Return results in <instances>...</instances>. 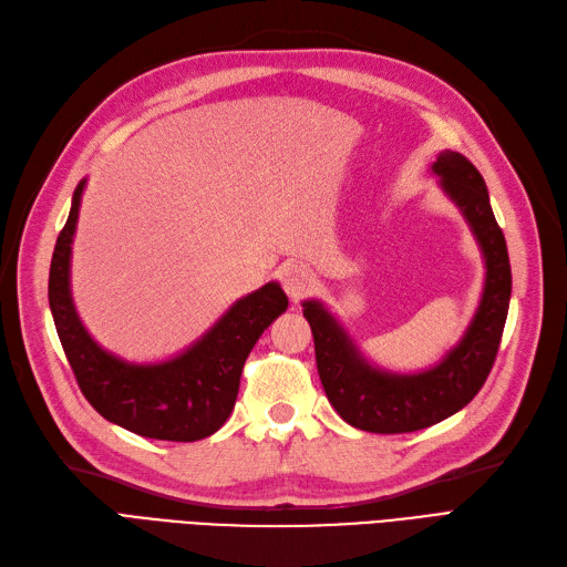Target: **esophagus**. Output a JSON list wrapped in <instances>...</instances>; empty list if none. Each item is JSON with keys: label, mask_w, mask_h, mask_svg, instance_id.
Here are the masks:
<instances>
[{"label": "esophagus", "mask_w": 567, "mask_h": 567, "mask_svg": "<svg viewBox=\"0 0 567 567\" xmlns=\"http://www.w3.org/2000/svg\"><path fill=\"white\" fill-rule=\"evenodd\" d=\"M279 279H281V286H284V290L288 293V298L290 300H300L307 293V290L312 288L315 274H312L310 267L296 262V265L281 267Z\"/></svg>", "instance_id": "obj_1"}]
</instances>
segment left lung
Listing matches in <instances>:
<instances>
[{
  "mask_svg": "<svg viewBox=\"0 0 567 567\" xmlns=\"http://www.w3.org/2000/svg\"><path fill=\"white\" fill-rule=\"evenodd\" d=\"M431 173L475 236L485 262L477 310L456 346L437 364L394 373L371 364L340 319L321 300H305L319 379L340 419L367 433H411L450 419L485 385L499 350L511 300L506 238L496 225L483 175L456 151H440Z\"/></svg>",
  "mask_w": 567,
  "mask_h": 567,
  "instance_id": "8db88e82",
  "label": "left lung"
}]
</instances>
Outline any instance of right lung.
I'll return each instance as SVG.
<instances>
[{"label":"right lung","instance_id":"1","mask_svg":"<svg viewBox=\"0 0 567 567\" xmlns=\"http://www.w3.org/2000/svg\"><path fill=\"white\" fill-rule=\"evenodd\" d=\"M87 179L73 194L49 269V307L84 398L106 421L151 440L196 442L217 433L236 404L241 371L267 326L288 310L279 281L238 298L192 346L163 362L136 364L101 348L71 290V257Z\"/></svg>","mask_w":567,"mask_h":567}]
</instances>
